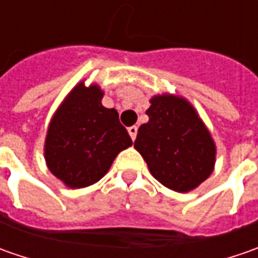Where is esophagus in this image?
Segmentation results:
<instances>
[{"label":"esophagus","mask_w":258,"mask_h":258,"mask_svg":"<svg viewBox=\"0 0 258 258\" xmlns=\"http://www.w3.org/2000/svg\"><path fill=\"white\" fill-rule=\"evenodd\" d=\"M127 132L131 135L132 141H135L136 139V134H138V127L136 126H131V127H127Z\"/></svg>","instance_id":"34e87169"}]
</instances>
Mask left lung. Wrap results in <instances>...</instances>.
<instances>
[{"label": "left lung", "mask_w": 258, "mask_h": 258, "mask_svg": "<svg viewBox=\"0 0 258 258\" xmlns=\"http://www.w3.org/2000/svg\"><path fill=\"white\" fill-rule=\"evenodd\" d=\"M135 141L156 181L176 192H189L213 173L217 148L208 127L182 96L155 94Z\"/></svg>", "instance_id": "obj_1"}]
</instances>
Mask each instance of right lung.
I'll use <instances>...</instances> for the list:
<instances>
[{"instance_id":"add662e5","label":"right lung","mask_w":258,"mask_h":258,"mask_svg":"<svg viewBox=\"0 0 258 258\" xmlns=\"http://www.w3.org/2000/svg\"><path fill=\"white\" fill-rule=\"evenodd\" d=\"M99 85L80 82L53 114L44 142L47 168L69 188L100 181L114 158L132 145L116 109L102 104Z\"/></svg>"}]
</instances>
